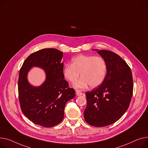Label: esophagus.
Wrapping results in <instances>:
<instances>
[{"mask_svg": "<svg viewBox=\"0 0 148 148\" xmlns=\"http://www.w3.org/2000/svg\"><path fill=\"white\" fill-rule=\"evenodd\" d=\"M76 95H77V96H79V95H82V92H81L80 91H76Z\"/></svg>", "mask_w": 148, "mask_h": 148, "instance_id": "obj_1", "label": "esophagus"}]
</instances>
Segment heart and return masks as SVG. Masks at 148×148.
Here are the masks:
<instances>
[{"label":"heart","instance_id":"obj_1","mask_svg":"<svg viewBox=\"0 0 148 148\" xmlns=\"http://www.w3.org/2000/svg\"><path fill=\"white\" fill-rule=\"evenodd\" d=\"M106 64L101 57L79 55L72 59V64H67L63 68V75L71 82H75L74 88L82 90L90 85L92 88L100 85L106 75Z\"/></svg>","mask_w":148,"mask_h":148}]
</instances>
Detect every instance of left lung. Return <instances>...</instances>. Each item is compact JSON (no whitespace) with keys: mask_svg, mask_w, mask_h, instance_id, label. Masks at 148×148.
Wrapping results in <instances>:
<instances>
[{"mask_svg":"<svg viewBox=\"0 0 148 148\" xmlns=\"http://www.w3.org/2000/svg\"><path fill=\"white\" fill-rule=\"evenodd\" d=\"M94 50L105 60L107 73L100 86L85 93L87 105L84 115L88 124L100 127L114 124L125 114L133 82L131 69L120 56L108 50Z\"/></svg>","mask_w":148,"mask_h":148,"instance_id":"1","label":"left lung"}]
</instances>
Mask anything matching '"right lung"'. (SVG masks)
I'll use <instances>...</instances> for the list:
<instances>
[{
	"instance_id": "add662e5",
	"label": "right lung",
	"mask_w": 148,
	"mask_h": 148,
	"mask_svg": "<svg viewBox=\"0 0 148 148\" xmlns=\"http://www.w3.org/2000/svg\"><path fill=\"white\" fill-rule=\"evenodd\" d=\"M63 53L55 48H45L30 54L20 69L18 95L21 110L34 124L51 127L62 122L66 103L75 96L64 79L62 62ZM33 66L45 71L46 80L40 86L28 81V72Z\"/></svg>"
}]
</instances>
